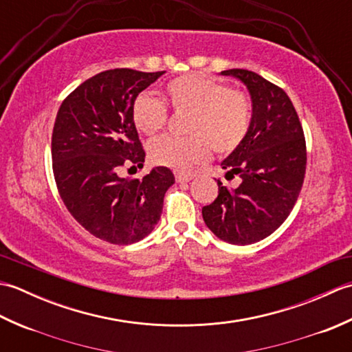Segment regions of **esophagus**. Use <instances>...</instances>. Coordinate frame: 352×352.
Instances as JSON below:
<instances>
[{
    "mask_svg": "<svg viewBox=\"0 0 352 352\" xmlns=\"http://www.w3.org/2000/svg\"><path fill=\"white\" fill-rule=\"evenodd\" d=\"M193 177H195V175H193L192 172H186V170H177L175 172V180L178 183H188V182L192 180Z\"/></svg>",
    "mask_w": 352,
    "mask_h": 352,
    "instance_id": "esophagus-1",
    "label": "esophagus"
}]
</instances>
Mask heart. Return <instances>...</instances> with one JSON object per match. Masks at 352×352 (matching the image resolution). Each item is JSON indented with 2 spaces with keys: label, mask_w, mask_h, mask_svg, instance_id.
Here are the masks:
<instances>
[{
  "label": "heart",
  "mask_w": 352,
  "mask_h": 352,
  "mask_svg": "<svg viewBox=\"0 0 352 352\" xmlns=\"http://www.w3.org/2000/svg\"><path fill=\"white\" fill-rule=\"evenodd\" d=\"M172 110L189 113L186 133L189 138L163 136L149 145V157L160 166L188 169L210 159L212 148L230 154L248 136L252 122V102L242 89L204 74H184L164 86ZM136 129L155 136L168 124V107L153 95L140 94L131 107Z\"/></svg>",
  "instance_id": "obj_1"
}]
</instances>
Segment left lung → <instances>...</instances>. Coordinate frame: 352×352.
<instances>
[{"label": "left lung", "mask_w": 352, "mask_h": 352, "mask_svg": "<svg viewBox=\"0 0 352 352\" xmlns=\"http://www.w3.org/2000/svg\"><path fill=\"white\" fill-rule=\"evenodd\" d=\"M221 74L248 89L252 122L241 146L221 163L226 177L239 175L241 184L228 189L218 180V198L203 207V218L221 241L250 245L287 219L304 183L307 149L300 118L281 87L248 69Z\"/></svg>", "instance_id": "left-lung-1"}]
</instances>
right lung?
Masks as SVG:
<instances>
[{"label":"right lung","mask_w":352,"mask_h":352,"mask_svg":"<svg viewBox=\"0 0 352 352\" xmlns=\"http://www.w3.org/2000/svg\"><path fill=\"white\" fill-rule=\"evenodd\" d=\"M163 74L129 68L100 72L66 96L57 111L51 139L57 190L74 219L109 243L130 245L151 233L164 193L175 183L164 166L142 178L119 175L125 164L144 166L131 107Z\"/></svg>","instance_id":"obj_1"}]
</instances>
